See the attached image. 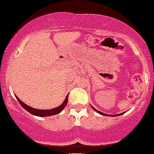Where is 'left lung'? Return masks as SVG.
Masks as SVG:
<instances>
[{
  "label": "left lung",
  "instance_id": "8db88e82",
  "mask_svg": "<svg viewBox=\"0 0 154 154\" xmlns=\"http://www.w3.org/2000/svg\"><path fill=\"white\" fill-rule=\"evenodd\" d=\"M92 108H93V109H94V110L96 111V112H98V114H101V115H103V116H119V115H122V114H123V113H122V114H113V115H111V114H104V113H103V112H100V111H98L97 110V109H95V108H93V106H92Z\"/></svg>",
  "mask_w": 154,
  "mask_h": 154
}]
</instances>
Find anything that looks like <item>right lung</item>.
Listing matches in <instances>:
<instances>
[{"label":"right lung","instance_id":"right-lung-1","mask_svg":"<svg viewBox=\"0 0 154 154\" xmlns=\"http://www.w3.org/2000/svg\"><path fill=\"white\" fill-rule=\"evenodd\" d=\"M68 95H66L64 101H63V103L61 104V105H60L59 107L55 108V109H50V110H39V109H33V108L29 106L26 105L25 103H23L22 100L19 99L17 95H16V98H17V99L18 100L19 103H20V105L22 106L24 108V109H26L28 112L30 113V114H33V115H35V116H47L55 115V114H59V113L61 112V111H62L63 109L65 108V106H66L67 102H68Z\"/></svg>","mask_w":154,"mask_h":154}]
</instances>
